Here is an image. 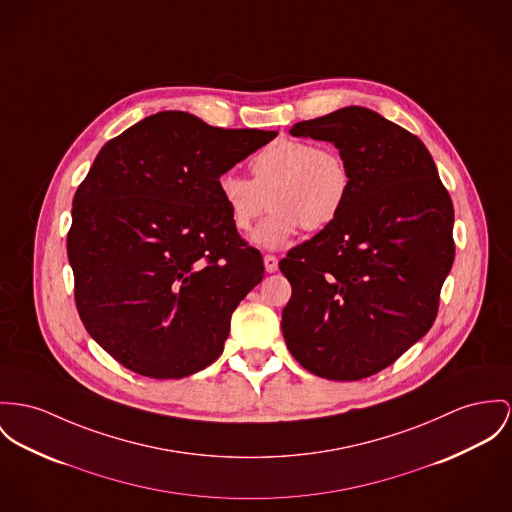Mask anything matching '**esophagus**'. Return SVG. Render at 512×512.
I'll use <instances>...</instances> for the list:
<instances>
[{"label":"esophagus","mask_w":512,"mask_h":512,"mask_svg":"<svg viewBox=\"0 0 512 512\" xmlns=\"http://www.w3.org/2000/svg\"><path fill=\"white\" fill-rule=\"evenodd\" d=\"M263 261H265V271L267 273H275L276 269H278V259H276L275 255H265Z\"/></svg>","instance_id":"obj_1"}]
</instances>
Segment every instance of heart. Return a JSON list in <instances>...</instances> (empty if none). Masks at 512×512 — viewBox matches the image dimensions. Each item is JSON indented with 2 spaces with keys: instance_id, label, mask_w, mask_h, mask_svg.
<instances>
[{
  "instance_id": "obj_1",
  "label": "heart",
  "mask_w": 512,
  "mask_h": 512,
  "mask_svg": "<svg viewBox=\"0 0 512 512\" xmlns=\"http://www.w3.org/2000/svg\"><path fill=\"white\" fill-rule=\"evenodd\" d=\"M249 169L253 179L226 171L216 193L237 232H247L261 216L269 194L271 216L253 232V243L280 249L304 226L319 232L331 226L351 195V169L333 148L282 138L259 150Z\"/></svg>"
}]
</instances>
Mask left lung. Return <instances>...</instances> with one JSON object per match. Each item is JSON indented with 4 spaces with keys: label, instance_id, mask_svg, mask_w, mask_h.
<instances>
[{
    "label": "left lung",
    "instance_id": "obj_1",
    "mask_svg": "<svg viewBox=\"0 0 512 512\" xmlns=\"http://www.w3.org/2000/svg\"><path fill=\"white\" fill-rule=\"evenodd\" d=\"M331 142L353 185L339 218L278 263L292 284L282 335L315 376L368 378L433 327L454 263V208L425 144L392 120L343 107L290 128Z\"/></svg>",
    "mask_w": 512,
    "mask_h": 512
}]
</instances>
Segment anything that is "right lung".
Returning <instances> with one entry per match:
<instances>
[{
  "mask_svg": "<svg viewBox=\"0 0 512 512\" xmlns=\"http://www.w3.org/2000/svg\"><path fill=\"white\" fill-rule=\"evenodd\" d=\"M276 134L163 111L97 154L74 197L68 259L87 333L124 368L177 380L224 351L265 265L232 226L216 179Z\"/></svg>",
  "mask_w": 512,
  "mask_h": 512,
  "instance_id": "1",
  "label": "right lung"
}]
</instances>
